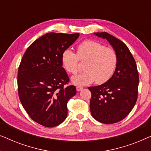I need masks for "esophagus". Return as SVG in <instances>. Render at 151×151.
Here are the masks:
<instances>
[{
  "label": "esophagus",
  "instance_id": "esophagus-1",
  "mask_svg": "<svg viewBox=\"0 0 151 151\" xmlns=\"http://www.w3.org/2000/svg\"><path fill=\"white\" fill-rule=\"evenodd\" d=\"M82 88H82V86H76V90H77L78 91H81Z\"/></svg>",
  "mask_w": 151,
  "mask_h": 151
}]
</instances>
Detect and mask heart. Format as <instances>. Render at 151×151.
I'll return each mask as SVG.
<instances>
[{
	"instance_id": "b5f03b06",
	"label": "heart",
	"mask_w": 151,
	"mask_h": 151,
	"mask_svg": "<svg viewBox=\"0 0 151 151\" xmlns=\"http://www.w3.org/2000/svg\"><path fill=\"white\" fill-rule=\"evenodd\" d=\"M80 60L85 63V71L72 78L78 85H86L96 81L101 84L111 79L116 69L118 57L116 51L91 40H86L77 47V54L66 49L62 54V63L68 73L76 74L80 71Z\"/></svg>"
}]
</instances>
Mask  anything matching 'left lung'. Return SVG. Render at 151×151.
Wrapping results in <instances>:
<instances>
[{"label": "left lung", "instance_id": "8db88e82", "mask_svg": "<svg viewBox=\"0 0 151 151\" xmlns=\"http://www.w3.org/2000/svg\"><path fill=\"white\" fill-rule=\"evenodd\" d=\"M116 51L118 63L114 74L105 83L88 88L91 93L90 110L97 121L114 124L124 119L137 102L139 74L135 59L122 41L107 32H97Z\"/></svg>", "mask_w": 151, "mask_h": 151}]
</instances>
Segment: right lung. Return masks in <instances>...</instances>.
<instances>
[{
  "instance_id": "1",
  "label": "right lung",
  "mask_w": 151,
  "mask_h": 151,
  "mask_svg": "<svg viewBox=\"0 0 151 151\" xmlns=\"http://www.w3.org/2000/svg\"><path fill=\"white\" fill-rule=\"evenodd\" d=\"M79 34L50 32L35 40L24 52L18 71L20 102L31 118L46 127L59 125L67 116L68 100L76 86H65L69 78L62 54Z\"/></svg>"
}]
</instances>
